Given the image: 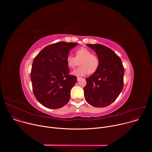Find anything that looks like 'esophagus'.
<instances>
[{
    "label": "esophagus",
    "instance_id": "obj_1",
    "mask_svg": "<svg viewBox=\"0 0 152 152\" xmlns=\"http://www.w3.org/2000/svg\"><path fill=\"white\" fill-rule=\"evenodd\" d=\"M77 80H80L81 79V77H77Z\"/></svg>",
    "mask_w": 152,
    "mask_h": 152
}]
</instances>
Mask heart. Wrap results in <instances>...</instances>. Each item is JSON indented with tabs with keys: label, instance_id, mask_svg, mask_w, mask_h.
Segmentation results:
<instances>
[{
	"label": "heart",
	"instance_id": "obj_1",
	"mask_svg": "<svg viewBox=\"0 0 152 152\" xmlns=\"http://www.w3.org/2000/svg\"><path fill=\"white\" fill-rule=\"evenodd\" d=\"M76 56L68 55L66 58L67 66L71 69H75L79 66H80L75 70L73 74L77 76H83L87 73L93 74L99 69L100 60L97 56L92 54L89 49L82 48L77 49L75 52Z\"/></svg>",
	"mask_w": 152,
	"mask_h": 152
}]
</instances>
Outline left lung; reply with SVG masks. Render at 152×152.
Returning <instances> with one entry per match:
<instances>
[{
	"label": "left lung",
	"mask_w": 152,
	"mask_h": 152,
	"mask_svg": "<svg viewBox=\"0 0 152 152\" xmlns=\"http://www.w3.org/2000/svg\"><path fill=\"white\" fill-rule=\"evenodd\" d=\"M86 45L96 52L100 65L95 73L86 78L85 98L93 106L106 107L116 100L123 90L124 69L120 57L109 48L99 44Z\"/></svg>",
	"instance_id": "1"
}]
</instances>
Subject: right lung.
<instances>
[{"instance_id": "obj_1", "label": "right lung", "mask_w": 152, "mask_h": 152, "mask_svg": "<svg viewBox=\"0 0 152 152\" xmlns=\"http://www.w3.org/2000/svg\"><path fill=\"white\" fill-rule=\"evenodd\" d=\"M77 45L58 42L45 47L35 57L31 72L32 90L37 100L44 106L58 109L69 102L77 77L69 75L66 58L70 50Z\"/></svg>"}]
</instances>
